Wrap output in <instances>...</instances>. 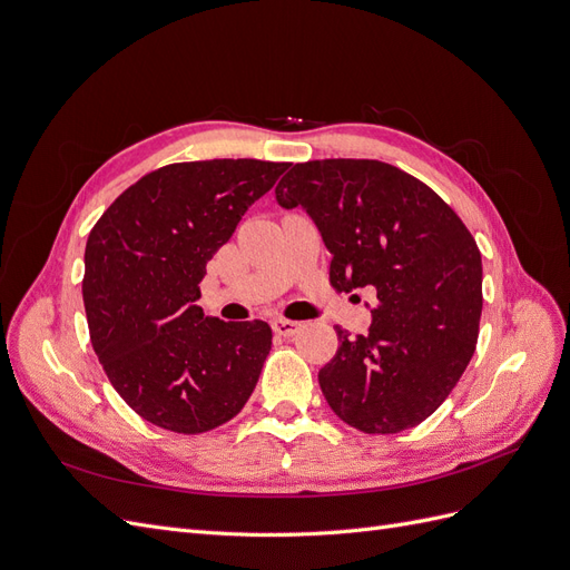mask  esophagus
Segmentation results:
<instances>
[{
  "instance_id": "esophagus-1",
  "label": "esophagus",
  "mask_w": 570,
  "mask_h": 570,
  "mask_svg": "<svg viewBox=\"0 0 570 570\" xmlns=\"http://www.w3.org/2000/svg\"><path fill=\"white\" fill-rule=\"evenodd\" d=\"M273 331H275V335H281V337H292V335H297L302 331V323L289 321V318H275Z\"/></svg>"
}]
</instances>
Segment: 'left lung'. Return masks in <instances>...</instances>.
<instances>
[{"instance_id":"1","label":"left lung","mask_w":570,"mask_h":570,"mask_svg":"<svg viewBox=\"0 0 570 570\" xmlns=\"http://www.w3.org/2000/svg\"><path fill=\"white\" fill-rule=\"evenodd\" d=\"M275 199L316 220L337 292L371 287L377 297L368 335L337 327L340 347L318 371L325 402L368 435L423 423L475 352L482 262L473 235L425 183L373 159L295 164Z\"/></svg>"}]
</instances>
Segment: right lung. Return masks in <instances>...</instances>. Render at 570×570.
Segmentation results:
<instances>
[{
    "label": "right lung",
    "mask_w": 570,
    "mask_h": 570,
    "mask_svg": "<svg viewBox=\"0 0 570 570\" xmlns=\"http://www.w3.org/2000/svg\"><path fill=\"white\" fill-rule=\"evenodd\" d=\"M289 164H168L132 183L85 245L82 302L95 354L145 421L199 435L247 404L271 352L264 321L206 318V264Z\"/></svg>",
    "instance_id": "right-lung-1"
}]
</instances>
